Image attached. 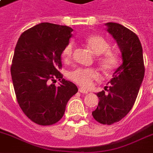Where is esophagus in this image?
Wrapping results in <instances>:
<instances>
[{
  "label": "esophagus",
  "mask_w": 153,
  "mask_h": 153,
  "mask_svg": "<svg viewBox=\"0 0 153 153\" xmlns=\"http://www.w3.org/2000/svg\"><path fill=\"white\" fill-rule=\"evenodd\" d=\"M79 92H80L81 93H85V94L88 93L87 90H85L84 88H79Z\"/></svg>",
  "instance_id": "obj_1"
}]
</instances>
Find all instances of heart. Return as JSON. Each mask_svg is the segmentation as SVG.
<instances>
[{"label": "heart", "mask_w": 153, "mask_h": 153, "mask_svg": "<svg viewBox=\"0 0 153 153\" xmlns=\"http://www.w3.org/2000/svg\"><path fill=\"white\" fill-rule=\"evenodd\" d=\"M85 43L91 51L96 56H101L97 59V62L103 70L106 72H112L119 65V57L116 54L110 50V43L106 38L102 36H90L86 38ZM74 46L72 42L65 47L62 52V57L65 61L70 60L73 56ZM68 78L83 88H89L93 85L94 80L100 78L99 73L93 69L77 68L68 74Z\"/></svg>", "instance_id": "heart-1"}]
</instances>
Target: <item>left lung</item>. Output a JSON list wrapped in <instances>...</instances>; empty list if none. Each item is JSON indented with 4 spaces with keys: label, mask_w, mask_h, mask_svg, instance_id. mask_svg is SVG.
I'll return each mask as SVG.
<instances>
[{
    "label": "left lung",
    "mask_w": 153,
    "mask_h": 153,
    "mask_svg": "<svg viewBox=\"0 0 153 153\" xmlns=\"http://www.w3.org/2000/svg\"><path fill=\"white\" fill-rule=\"evenodd\" d=\"M106 31L111 35L121 52L122 64L113 73L105 87L97 93L99 102L92 115L102 125H112L132 109L144 77L143 48L138 36L116 23H106ZM108 89H107V88Z\"/></svg>",
    "instance_id": "left-lung-1"
}]
</instances>
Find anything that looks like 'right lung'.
<instances>
[{"label": "right lung", "instance_id": "right-lung-1", "mask_svg": "<svg viewBox=\"0 0 153 153\" xmlns=\"http://www.w3.org/2000/svg\"><path fill=\"white\" fill-rule=\"evenodd\" d=\"M73 29L68 26L41 23L19 38L10 68L18 103L27 117L40 125L56 123L64 115L77 86L60 73L61 54ZM60 80L56 87L50 81Z\"/></svg>", "mask_w": 153, "mask_h": 153}]
</instances>
